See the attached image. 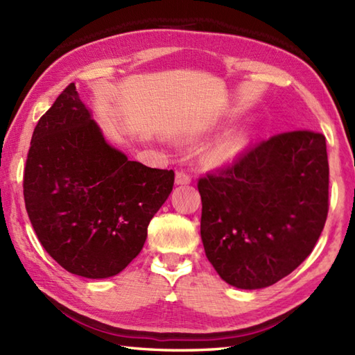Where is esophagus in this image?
<instances>
[{"label": "esophagus", "mask_w": 355, "mask_h": 355, "mask_svg": "<svg viewBox=\"0 0 355 355\" xmlns=\"http://www.w3.org/2000/svg\"><path fill=\"white\" fill-rule=\"evenodd\" d=\"M192 182V177L184 171H178L175 173V183L177 184H189Z\"/></svg>", "instance_id": "esophagus-1"}]
</instances>
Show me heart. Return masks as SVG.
<instances>
[{
	"label": "heart",
	"instance_id": "heart-1",
	"mask_svg": "<svg viewBox=\"0 0 355 355\" xmlns=\"http://www.w3.org/2000/svg\"><path fill=\"white\" fill-rule=\"evenodd\" d=\"M244 145H245V139L243 135L241 134L230 135V137L223 140L220 145H216L212 150H210L207 155V160L215 164L230 162L232 158H235L241 150H243Z\"/></svg>",
	"mask_w": 355,
	"mask_h": 355
}]
</instances>
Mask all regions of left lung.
Wrapping results in <instances>:
<instances>
[{
    "instance_id": "1",
    "label": "left lung",
    "mask_w": 355,
    "mask_h": 355,
    "mask_svg": "<svg viewBox=\"0 0 355 355\" xmlns=\"http://www.w3.org/2000/svg\"><path fill=\"white\" fill-rule=\"evenodd\" d=\"M325 135L276 134L198 180L201 239L225 282L243 290L273 285L302 263L328 216Z\"/></svg>"
}]
</instances>
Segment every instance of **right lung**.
Listing matches in <instances>:
<instances>
[{"label": "right lung", "mask_w": 355, "mask_h": 355, "mask_svg": "<svg viewBox=\"0 0 355 355\" xmlns=\"http://www.w3.org/2000/svg\"><path fill=\"white\" fill-rule=\"evenodd\" d=\"M173 178L111 148L70 84L35 128L22 187L45 252L73 275L103 279L140 253Z\"/></svg>", "instance_id": "1"}]
</instances>
